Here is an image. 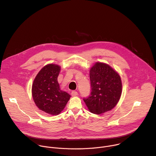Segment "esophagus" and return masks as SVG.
<instances>
[{
  "label": "esophagus",
  "mask_w": 156,
  "mask_h": 156,
  "mask_svg": "<svg viewBox=\"0 0 156 156\" xmlns=\"http://www.w3.org/2000/svg\"><path fill=\"white\" fill-rule=\"evenodd\" d=\"M72 96H77V94H78V93L76 91H72Z\"/></svg>",
  "instance_id": "34e87169"
}]
</instances>
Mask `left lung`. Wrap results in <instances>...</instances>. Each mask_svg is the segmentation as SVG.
<instances>
[{"label": "left lung", "instance_id": "1", "mask_svg": "<svg viewBox=\"0 0 156 156\" xmlns=\"http://www.w3.org/2000/svg\"><path fill=\"white\" fill-rule=\"evenodd\" d=\"M90 78L91 91L83 101L90 112L100 115L115 108L122 92L118 73L108 65L98 62L90 69Z\"/></svg>", "mask_w": 156, "mask_h": 156}]
</instances>
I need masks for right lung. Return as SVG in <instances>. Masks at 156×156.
<instances>
[{
  "label": "right lung",
  "instance_id": "obj_1",
  "mask_svg": "<svg viewBox=\"0 0 156 156\" xmlns=\"http://www.w3.org/2000/svg\"><path fill=\"white\" fill-rule=\"evenodd\" d=\"M60 67L49 64L36 76L32 88L34 101L41 111L51 115H59L64 109L70 95L60 90L58 76Z\"/></svg>",
  "mask_w": 156,
  "mask_h": 156
}]
</instances>
